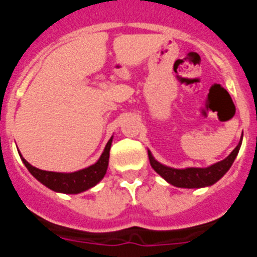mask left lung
<instances>
[{
  "label": "left lung",
  "mask_w": 257,
  "mask_h": 257,
  "mask_svg": "<svg viewBox=\"0 0 257 257\" xmlns=\"http://www.w3.org/2000/svg\"><path fill=\"white\" fill-rule=\"evenodd\" d=\"M240 144H242V139L238 143L234 151L231 152L225 160L220 161V162L215 163V165H211L210 167H205V169H201V167H188V169L180 170L167 167V166L162 165V163L154 160V157L148 151L149 162H151V166L154 169V171L157 174H160L167 183L172 184L174 187L189 188V189L190 188L210 187V185L216 183L217 180H220L228 172L230 166L234 162L238 152H239Z\"/></svg>",
  "instance_id": "obj_1"
}]
</instances>
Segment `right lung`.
Returning a JSON list of instances; mask_svg holds the SVG:
<instances>
[{"label":"right lung","mask_w":257,"mask_h":257,"mask_svg":"<svg viewBox=\"0 0 257 257\" xmlns=\"http://www.w3.org/2000/svg\"><path fill=\"white\" fill-rule=\"evenodd\" d=\"M112 139L113 138H110L109 142L106 143L103 154L97 160L96 163L74 172L44 171V170H40L35 167V166L29 165L23 158L22 154H20V157H22L23 163L26 165L28 171L40 183L46 185L47 188H50L54 192L65 193V194H77V193L85 192V190L95 187L104 178L106 169H108L109 151H110V145H112Z\"/></svg>","instance_id":"right-lung-1"}]
</instances>
